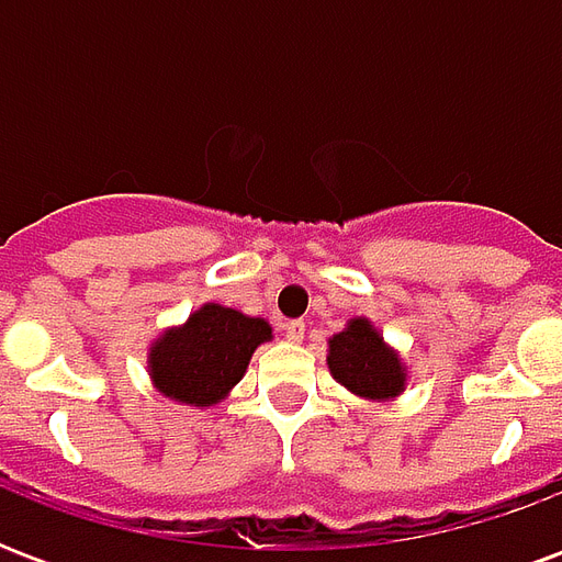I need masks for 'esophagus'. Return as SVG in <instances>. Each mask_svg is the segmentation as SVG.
<instances>
[{
	"instance_id": "34e87169",
	"label": "esophagus",
	"mask_w": 562,
	"mask_h": 562,
	"mask_svg": "<svg viewBox=\"0 0 562 562\" xmlns=\"http://www.w3.org/2000/svg\"><path fill=\"white\" fill-rule=\"evenodd\" d=\"M304 330H306V325L301 322V318H292V322H285V325H282V334H285V340L289 342L304 340Z\"/></svg>"
}]
</instances>
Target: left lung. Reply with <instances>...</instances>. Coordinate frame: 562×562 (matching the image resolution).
<instances>
[{"label":"left lung","instance_id":"1","mask_svg":"<svg viewBox=\"0 0 562 562\" xmlns=\"http://www.w3.org/2000/svg\"><path fill=\"white\" fill-rule=\"evenodd\" d=\"M328 370L342 389L370 403L397 401L409 385V367L367 316L346 322L328 340Z\"/></svg>","mask_w":562,"mask_h":562}]
</instances>
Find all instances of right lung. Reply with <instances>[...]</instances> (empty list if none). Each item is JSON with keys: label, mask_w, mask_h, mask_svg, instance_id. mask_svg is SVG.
I'll return each instance as SVG.
<instances>
[{"label": "right lung", "mask_w": 562, "mask_h": 562, "mask_svg": "<svg viewBox=\"0 0 562 562\" xmlns=\"http://www.w3.org/2000/svg\"><path fill=\"white\" fill-rule=\"evenodd\" d=\"M270 340L268 318L207 301L183 325L165 328L149 342L147 376L161 397L210 409L232 394L252 352Z\"/></svg>", "instance_id": "right-lung-1"}]
</instances>
